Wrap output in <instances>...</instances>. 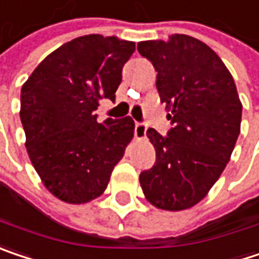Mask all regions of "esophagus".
Instances as JSON below:
<instances>
[{
  "label": "esophagus",
  "instance_id": "obj_1",
  "mask_svg": "<svg viewBox=\"0 0 259 259\" xmlns=\"http://www.w3.org/2000/svg\"><path fill=\"white\" fill-rule=\"evenodd\" d=\"M145 135H147V126L144 123H136L135 124V138L142 139V138H145Z\"/></svg>",
  "mask_w": 259,
  "mask_h": 259
}]
</instances>
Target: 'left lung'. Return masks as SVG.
Here are the masks:
<instances>
[{
  "label": "left lung",
  "mask_w": 259,
  "mask_h": 259,
  "mask_svg": "<svg viewBox=\"0 0 259 259\" xmlns=\"http://www.w3.org/2000/svg\"><path fill=\"white\" fill-rule=\"evenodd\" d=\"M138 52L157 71L172 124L166 136L147 130L155 163L141 172V187L155 207L182 210L221 177L240 133L242 104L223 60L197 38L174 34L167 41H141Z\"/></svg>",
  "instance_id": "1"
}]
</instances>
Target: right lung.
<instances>
[{
  "mask_svg": "<svg viewBox=\"0 0 259 259\" xmlns=\"http://www.w3.org/2000/svg\"><path fill=\"white\" fill-rule=\"evenodd\" d=\"M135 42L99 34L78 36L42 60L20 92L26 150L46 188L66 203L105 191L133 138L130 117L98 123L101 99L115 101Z\"/></svg>",
  "mask_w": 259,
  "mask_h": 259,
  "instance_id": "add662e5",
  "label": "right lung"
}]
</instances>
